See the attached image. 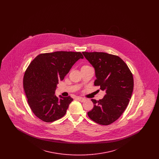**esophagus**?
Here are the masks:
<instances>
[{"instance_id":"34e87169","label":"esophagus","mask_w":159,"mask_h":159,"mask_svg":"<svg viewBox=\"0 0 159 159\" xmlns=\"http://www.w3.org/2000/svg\"><path fill=\"white\" fill-rule=\"evenodd\" d=\"M76 99H77L79 101H80V102H84V101H85V100H86L85 99L83 98H82V97H77Z\"/></svg>"}]
</instances>
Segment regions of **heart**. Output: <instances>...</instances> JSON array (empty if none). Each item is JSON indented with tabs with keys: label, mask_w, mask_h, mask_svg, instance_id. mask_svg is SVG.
Here are the masks:
<instances>
[{
	"label": "heart",
	"mask_w": 159,
	"mask_h": 159,
	"mask_svg": "<svg viewBox=\"0 0 159 159\" xmlns=\"http://www.w3.org/2000/svg\"><path fill=\"white\" fill-rule=\"evenodd\" d=\"M89 67V66H83V67H82V68H84V67Z\"/></svg>",
	"instance_id": "heart-1"
}]
</instances>
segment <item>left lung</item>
I'll use <instances>...</instances> for the list:
<instances>
[{"label": "left lung", "mask_w": 159, "mask_h": 159, "mask_svg": "<svg viewBox=\"0 0 159 159\" xmlns=\"http://www.w3.org/2000/svg\"><path fill=\"white\" fill-rule=\"evenodd\" d=\"M82 53L95 69V86L106 93L99 101L91 99L94 107L88 115L99 125H108L120 117L128 105L134 89L132 74L118 56L97 52Z\"/></svg>", "instance_id": "left-lung-1"}]
</instances>
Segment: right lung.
<instances>
[{"label": "right lung", "mask_w": 159, "mask_h": 159, "mask_svg": "<svg viewBox=\"0 0 159 159\" xmlns=\"http://www.w3.org/2000/svg\"><path fill=\"white\" fill-rule=\"evenodd\" d=\"M80 52L57 51L41 53L31 61L25 71L23 86L31 110L39 119L52 122L62 117L73 99L58 98L55 92L58 81L63 80L79 59Z\"/></svg>", "instance_id": "obj_1"}]
</instances>
